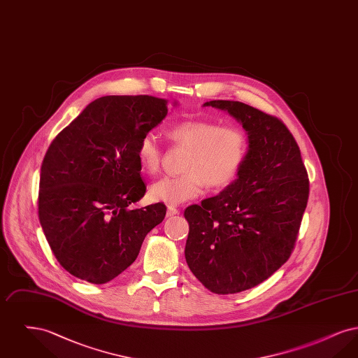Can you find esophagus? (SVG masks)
<instances>
[{"mask_svg":"<svg viewBox=\"0 0 358 358\" xmlns=\"http://www.w3.org/2000/svg\"><path fill=\"white\" fill-rule=\"evenodd\" d=\"M177 213H178V209H177L176 206H173V205L168 206V212H166V216H168V217L174 216V215H177Z\"/></svg>","mask_w":358,"mask_h":358,"instance_id":"34e87169","label":"esophagus"}]
</instances>
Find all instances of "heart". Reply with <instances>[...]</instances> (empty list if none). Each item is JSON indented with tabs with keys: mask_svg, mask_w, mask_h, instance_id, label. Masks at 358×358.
<instances>
[{
	"mask_svg": "<svg viewBox=\"0 0 358 358\" xmlns=\"http://www.w3.org/2000/svg\"><path fill=\"white\" fill-rule=\"evenodd\" d=\"M169 138L187 148L180 176H166L150 187L154 201L178 205L197 197L206 187L229 185L241 169L247 152L248 136L238 124H220L215 120H187L174 124ZM136 159L142 171L155 174L161 168L162 149L153 133L141 136Z\"/></svg>",
	"mask_w": 358,
	"mask_h": 358,
	"instance_id": "heart-1",
	"label": "heart"
}]
</instances>
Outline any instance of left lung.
I'll return each mask as SVG.
<instances>
[{
	"label": "left lung",
	"instance_id": "left-lung-1",
	"mask_svg": "<svg viewBox=\"0 0 358 358\" xmlns=\"http://www.w3.org/2000/svg\"><path fill=\"white\" fill-rule=\"evenodd\" d=\"M204 106L241 122L248 152L231 185L185 209V259L209 291L236 294L260 285L289 260L306 209L308 176L295 138L279 118L234 101Z\"/></svg>",
	"mask_w": 358,
	"mask_h": 358
}]
</instances>
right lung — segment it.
Wrapping results in <instances>:
<instances>
[{
    "label": "right lung",
    "mask_w": 358,
    "mask_h": 358,
    "mask_svg": "<svg viewBox=\"0 0 358 358\" xmlns=\"http://www.w3.org/2000/svg\"><path fill=\"white\" fill-rule=\"evenodd\" d=\"M168 110L166 99L149 95L102 96L52 141L41 164L38 220L71 275L94 285L113 280L165 219L162 203L129 205L146 193L136 145Z\"/></svg>",
    "instance_id": "obj_1"
}]
</instances>
